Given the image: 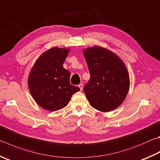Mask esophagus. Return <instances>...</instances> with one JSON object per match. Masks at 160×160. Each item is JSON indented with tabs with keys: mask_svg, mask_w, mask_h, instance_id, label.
Wrapping results in <instances>:
<instances>
[{
	"mask_svg": "<svg viewBox=\"0 0 160 160\" xmlns=\"http://www.w3.org/2000/svg\"><path fill=\"white\" fill-rule=\"evenodd\" d=\"M78 87H79V88H80V90H82V89H83V85H82V84H80V85H78Z\"/></svg>",
	"mask_w": 160,
	"mask_h": 160,
	"instance_id": "1",
	"label": "esophagus"
}]
</instances>
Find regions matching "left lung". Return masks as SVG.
Masks as SVG:
<instances>
[{"instance_id": "8db88e82", "label": "left lung", "mask_w": 160, "mask_h": 160, "mask_svg": "<svg viewBox=\"0 0 160 160\" xmlns=\"http://www.w3.org/2000/svg\"><path fill=\"white\" fill-rule=\"evenodd\" d=\"M90 73L84 92L91 106L110 112L120 106L128 93L129 76L124 62L114 52L94 46L83 51Z\"/></svg>"}]
</instances>
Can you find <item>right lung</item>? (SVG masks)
Wrapping results in <instances>:
<instances>
[{
	"label": "right lung",
	"instance_id": "right-lung-1",
	"mask_svg": "<svg viewBox=\"0 0 160 160\" xmlns=\"http://www.w3.org/2000/svg\"><path fill=\"white\" fill-rule=\"evenodd\" d=\"M70 50L52 48L40 55L28 78L29 91L36 102L44 109L56 111L67 105L78 87L71 85V73L63 67Z\"/></svg>",
	"mask_w": 160,
	"mask_h": 160
}]
</instances>
